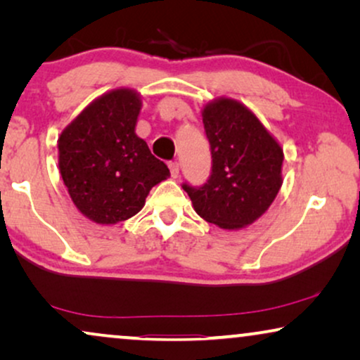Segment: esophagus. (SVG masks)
<instances>
[{"instance_id":"esophagus-1","label":"esophagus","mask_w":360,"mask_h":360,"mask_svg":"<svg viewBox=\"0 0 360 360\" xmlns=\"http://www.w3.org/2000/svg\"><path fill=\"white\" fill-rule=\"evenodd\" d=\"M169 169H170V175L174 176V179H176L180 174V165L179 162H169Z\"/></svg>"}]
</instances>
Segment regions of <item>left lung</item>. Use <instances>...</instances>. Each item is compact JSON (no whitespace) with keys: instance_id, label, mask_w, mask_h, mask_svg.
<instances>
[{"instance_id":"8db88e82","label":"left lung","mask_w":360,"mask_h":360,"mask_svg":"<svg viewBox=\"0 0 360 360\" xmlns=\"http://www.w3.org/2000/svg\"><path fill=\"white\" fill-rule=\"evenodd\" d=\"M211 175L201 186L184 184L196 213L223 229L259 219L282 186L283 149L249 108L218 98L203 108Z\"/></svg>"}]
</instances>
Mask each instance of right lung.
Here are the masks:
<instances>
[{
	"label": "right lung",
	"instance_id": "obj_1",
	"mask_svg": "<svg viewBox=\"0 0 360 360\" xmlns=\"http://www.w3.org/2000/svg\"><path fill=\"white\" fill-rule=\"evenodd\" d=\"M139 93L117 88L90 103L58 137V169L82 214L116 224L139 213L170 170L137 137Z\"/></svg>",
	"mask_w": 360,
	"mask_h": 360
}]
</instances>
